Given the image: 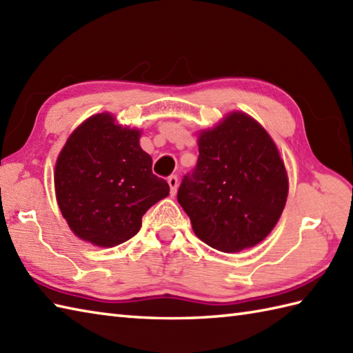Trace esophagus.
Returning <instances> with one entry per match:
<instances>
[{
  "label": "esophagus",
  "instance_id": "1",
  "mask_svg": "<svg viewBox=\"0 0 353 353\" xmlns=\"http://www.w3.org/2000/svg\"><path fill=\"white\" fill-rule=\"evenodd\" d=\"M167 182H168V185H170L171 196H176V192H177V186H179V179H177V176H170Z\"/></svg>",
  "mask_w": 353,
  "mask_h": 353
}]
</instances>
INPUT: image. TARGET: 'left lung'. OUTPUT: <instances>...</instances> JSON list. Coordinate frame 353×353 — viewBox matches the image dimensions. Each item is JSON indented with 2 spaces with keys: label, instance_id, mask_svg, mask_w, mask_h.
<instances>
[{
  "label": "left lung",
  "instance_id": "obj_1",
  "mask_svg": "<svg viewBox=\"0 0 353 353\" xmlns=\"http://www.w3.org/2000/svg\"><path fill=\"white\" fill-rule=\"evenodd\" d=\"M199 161L177 200L192 230L212 249L236 253L265 239L288 197V174L273 138L253 117L234 110L199 130Z\"/></svg>",
  "mask_w": 353,
  "mask_h": 353
}]
</instances>
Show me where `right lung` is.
<instances>
[{"label": "right lung", "instance_id": "add662e5", "mask_svg": "<svg viewBox=\"0 0 353 353\" xmlns=\"http://www.w3.org/2000/svg\"><path fill=\"white\" fill-rule=\"evenodd\" d=\"M142 130L110 112L86 118L74 130L54 167L57 206L72 234L97 247H115L137 235L142 215L170 194L152 172L139 145Z\"/></svg>", "mask_w": 353, "mask_h": 353}]
</instances>
